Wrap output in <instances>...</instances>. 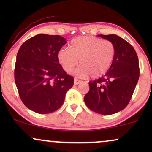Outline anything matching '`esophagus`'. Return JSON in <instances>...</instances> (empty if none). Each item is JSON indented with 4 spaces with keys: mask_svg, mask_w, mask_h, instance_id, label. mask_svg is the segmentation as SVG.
<instances>
[{
    "mask_svg": "<svg viewBox=\"0 0 152 152\" xmlns=\"http://www.w3.org/2000/svg\"><path fill=\"white\" fill-rule=\"evenodd\" d=\"M81 82H82V81L80 80H78V79H77V78H75L74 79V84H75V85L80 84Z\"/></svg>",
    "mask_w": 152,
    "mask_h": 152,
    "instance_id": "1",
    "label": "esophagus"
}]
</instances>
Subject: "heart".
Returning a JSON list of instances; mask_svg holds the SVG:
<instances>
[{"mask_svg":"<svg viewBox=\"0 0 152 152\" xmlns=\"http://www.w3.org/2000/svg\"><path fill=\"white\" fill-rule=\"evenodd\" d=\"M115 55V47L111 41L95 37H78L70 41L69 48H61L57 53L58 61L66 72L80 66L75 75L93 78L104 75L111 67Z\"/></svg>","mask_w":152,"mask_h":152,"instance_id":"obj_1","label":"heart"}]
</instances>
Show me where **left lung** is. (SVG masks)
Wrapping results in <instances>:
<instances>
[{"instance_id":"8db88e82","label":"left lung","mask_w":152,"mask_h":152,"mask_svg":"<svg viewBox=\"0 0 152 152\" xmlns=\"http://www.w3.org/2000/svg\"><path fill=\"white\" fill-rule=\"evenodd\" d=\"M99 37L111 41L115 47L113 64L107 73L93 82L84 102L91 111L111 115L128 105L140 76L138 55L127 41L115 34Z\"/></svg>"}]
</instances>
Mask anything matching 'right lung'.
I'll list each match as a JSON object with an SVG mask.
<instances>
[{
    "instance_id": "1",
    "label": "right lung",
    "mask_w": 152,
    "mask_h": 152,
    "mask_svg": "<svg viewBox=\"0 0 152 152\" xmlns=\"http://www.w3.org/2000/svg\"><path fill=\"white\" fill-rule=\"evenodd\" d=\"M59 35L39 34L23 43L16 56L14 79L23 103L40 114L63 104L74 79L59 64L57 53L66 43Z\"/></svg>"
}]
</instances>
